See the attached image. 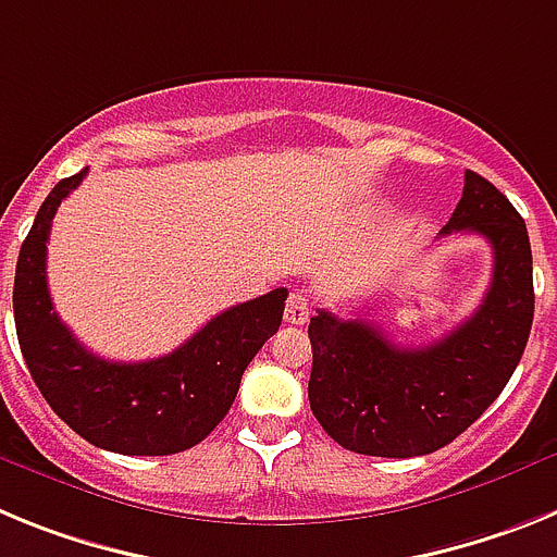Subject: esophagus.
<instances>
[{
    "mask_svg": "<svg viewBox=\"0 0 557 557\" xmlns=\"http://www.w3.org/2000/svg\"><path fill=\"white\" fill-rule=\"evenodd\" d=\"M309 318V304L301 293H289L287 304H284V321L293 326H304Z\"/></svg>",
    "mask_w": 557,
    "mask_h": 557,
    "instance_id": "obj_1",
    "label": "esophagus"
}]
</instances>
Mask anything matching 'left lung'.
I'll return each instance as SVG.
<instances>
[{
  "mask_svg": "<svg viewBox=\"0 0 557 557\" xmlns=\"http://www.w3.org/2000/svg\"><path fill=\"white\" fill-rule=\"evenodd\" d=\"M471 231L494 250L491 287L469 321L421 348L396 346L366 318L321 312L309 321V407L343 449L418 457L444 449L494 405L533 326L528 225L491 181L466 170L441 234Z\"/></svg>",
  "mask_w": 557,
  "mask_h": 557,
  "instance_id": "1",
  "label": "left lung"
}]
</instances>
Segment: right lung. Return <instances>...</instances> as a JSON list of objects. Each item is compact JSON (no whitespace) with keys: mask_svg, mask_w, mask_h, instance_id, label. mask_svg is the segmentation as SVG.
Wrapping results in <instances>:
<instances>
[{"mask_svg":"<svg viewBox=\"0 0 557 557\" xmlns=\"http://www.w3.org/2000/svg\"><path fill=\"white\" fill-rule=\"evenodd\" d=\"M86 172L58 181L18 250L13 318L22 357L47 405L88 444L116 455H178L231 410L248 362L282 326L287 289L225 309L166 357H97L63 326L47 287L49 228Z\"/></svg>","mask_w":557,"mask_h":557,"instance_id":"1","label":"right lung"}]
</instances>
